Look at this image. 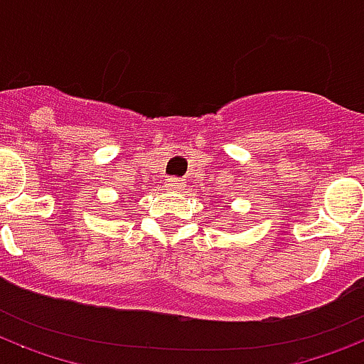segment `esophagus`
Returning a JSON list of instances; mask_svg holds the SVG:
<instances>
[{"label": "esophagus", "instance_id": "1", "mask_svg": "<svg viewBox=\"0 0 364 364\" xmlns=\"http://www.w3.org/2000/svg\"><path fill=\"white\" fill-rule=\"evenodd\" d=\"M166 183H168V187H170L171 191H181V188L185 187V181H183V179H177V177H170Z\"/></svg>", "mask_w": 364, "mask_h": 364}]
</instances>
